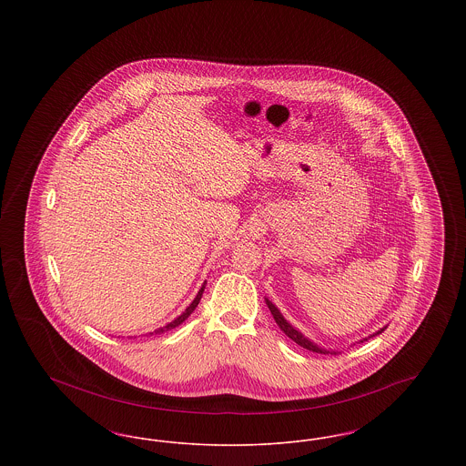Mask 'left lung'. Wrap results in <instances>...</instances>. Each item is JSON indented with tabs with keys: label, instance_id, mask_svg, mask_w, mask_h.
<instances>
[{
	"label": "left lung",
	"instance_id": "left-lung-1",
	"mask_svg": "<svg viewBox=\"0 0 466 466\" xmlns=\"http://www.w3.org/2000/svg\"><path fill=\"white\" fill-rule=\"evenodd\" d=\"M267 302V308H268V310H270V314L274 316V319H276V323H278V327L283 330V332L287 333L289 335V339L293 340V342H297L299 346H302L304 350H309V351H312V353H319V355H335V351H332V350H323V348H319L318 344H314V342H310L309 339L308 337H304L302 333L299 332L297 329H293L291 325H289V321L283 318V314L279 312V309L268 300V299H266ZM386 329V327H384ZM384 329H380L379 332L374 333V335H379L380 332H384ZM374 335H370V337H374ZM365 340V339H363ZM363 340H360V342H363Z\"/></svg>",
	"mask_w": 466,
	"mask_h": 466
}]
</instances>
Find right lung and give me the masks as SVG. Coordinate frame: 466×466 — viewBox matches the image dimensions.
<instances>
[{
  "instance_id": "1",
  "label": "right lung",
  "mask_w": 466,
  "mask_h": 466,
  "mask_svg": "<svg viewBox=\"0 0 466 466\" xmlns=\"http://www.w3.org/2000/svg\"><path fill=\"white\" fill-rule=\"evenodd\" d=\"M204 289H206V283L202 285V289L198 291V295H196V299L192 300V304L187 308V309L183 310L179 316H177V319H173L171 323H167L166 327H162V329H158V330H156V333H164L167 332V330H171V329H177V325H181L194 310H196V308H198V304L200 302V297H202V291H204ZM150 335H154V332L150 333Z\"/></svg>"
}]
</instances>
